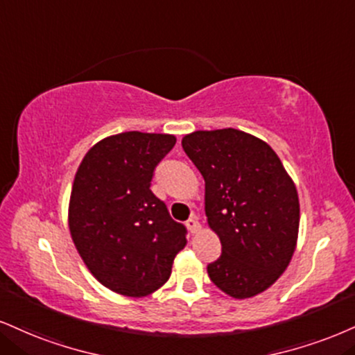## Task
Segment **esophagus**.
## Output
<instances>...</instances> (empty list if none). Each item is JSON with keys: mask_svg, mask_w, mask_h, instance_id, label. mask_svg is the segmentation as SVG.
I'll list each match as a JSON object with an SVG mask.
<instances>
[{"mask_svg": "<svg viewBox=\"0 0 355 355\" xmlns=\"http://www.w3.org/2000/svg\"><path fill=\"white\" fill-rule=\"evenodd\" d=\"M187 228L190 230V233H196L200 230V223H198V218L196 216H191V218L187 221Z\"/></svg>", "mask_w": 355, "mask_h": 355, "instance_id": "obj_1", "label": "esophagus"}]
</instances>
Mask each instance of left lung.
Instances as JSON below:
<instances>
[{"mask_svg":"<svg viewBox=\"0 0 355 355\" xmlns=\"http://www.w3.org/2000/svg\"><path fill=\"white\" fill-rule=\"evenodd\" d=\"M182 147L205 180V213L221 256L208 264L213 284L246 300L283 275L300 232V198L276 152L236 129L196 130Z\"/></svg>","mask_w":355,"mask_h":355,"instance_id":"obj_1","label":"left lung"}]
</instances>
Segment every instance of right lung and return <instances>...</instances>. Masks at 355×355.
<instances>
[{"label": "right lung", "instance_id": "add662e5", "mask_svg": "<svg viewBox=\"0 0 355 355\" xmlns=\"http://www.w3.org/2000/svg\"><path fill=\"white\" fill-rule=\"evenodd\" d=\"M175 142V135L137 130L105 137L76 172L72 241L92 276L122 296L144 297L162 288L187 245V228L150 190L153 170Z\"/></svg>", "mask_w": 355, "mask_h": 355}]
</instances>
